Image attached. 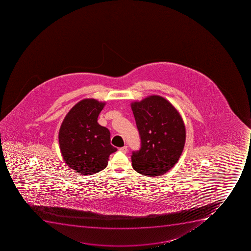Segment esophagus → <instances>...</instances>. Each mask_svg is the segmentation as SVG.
<instances>
[{"label":"esophagus","mask_w":251,"mask_h":251,"mask_svg":"<svg viewBox=\"0 0 251 251\" xmlns=\"http://www.w3.org/2000/svg\"><path fill=\"white\" fill-rule=\"evenodd\" d=\"M119 151L123 152V153H127V146H124V147H120L119 149Z\"/></svg>","instance_id":"obj_1"}]
</instances>
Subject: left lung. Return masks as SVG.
Returning <instances> with one entry per match:
<instances>
[{"instance_id":"left-lung-1","label":"left lung","mask_w":251,"mask_h":251,"mask_svg":"<svg viewBox=\"0 0 251 251\" xmlns=\"http://www.w3.org/2000/svg\"><path fill=\"white\" fill-rule=\"evenodd\" d=\"M141 138L132 151L135 171L148 176L165 174L176 164L186 141L184 123L176 109L159 96L131 104Z\"/></svg>"}]
</instances>
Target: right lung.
<instances>
[{"label":"right lung","instance_id":"obj_1","mask_svg":"<svg viewBox=\"0 0 251 251\" xmlns=\"http://www.w3.org/2000/svg\"><path fill=\"white\" fill-rule=\"evenodd\" d=\"M104 103L85 99L65 116L60 132V151L68 166L79 174L92 175L105 169L109 156L117 151L110 144V132L97 123Z\"/></svg>","mask_w":251,"mask_h":251}]
</instances>
